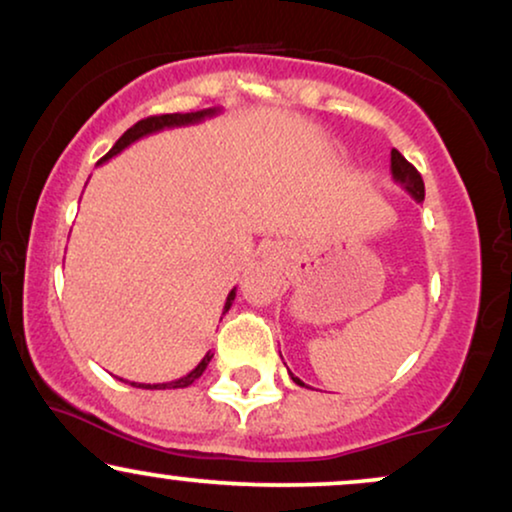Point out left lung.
I'll list each match as a JSON object with an SVG mask.
<instances>
[{
    "label": "left lung",
    "instance_id": "8db88e82",
    "mask_svg": "<svg viewBox=\"0 0 512 512\" xmlns=\"http://www.w3.org/2000/svg\"><path fill=\"white\" fill-rule=\"evenodd\" d=\"M391 177H394L396 184H401L405 191H408L417 202L424 200V181L422 174H419L415 167H412L408 160H405L396 149H391ZM291 375V373H289ZM291 380L305 387L303 380H298L296 375H291Z\"/></svg>",
    "mask_w": 512,
    "mask_h": 512
}]
</instances>
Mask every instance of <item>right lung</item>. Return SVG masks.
I'll use <instances>...</instances> for the list:
<instances>
[{
  "label": "right lung",
  "mask_w": 512,
  "mask_h": 512,
  "mask_svg": "<svg viewBox=\"0 0 512 512\" xmlns=\"http://www.w3.org/2000/svg\"><path fill=\"white\" fill-rule=\"evenodd\" d=\"M219 107H214V109H202V111H191V114H163V116H149V118H142V121H137L135 125H132L130 130H125L123 132V137L118 139V142L111 146V151L107 153V156H104L102 160H100V165L102 163H107L109 158H114V156H118V153H121L123 149H128L130 144H135L137 139H142V137H146V135H153V132H160V130H165V128H181V125H193V123H200V121H205V118H212V116H216L219 114ZM233 300H235V289L228 293V298H226V305H223V314H226L228 310H230V305H233ZM212 352H207L205 356H202V361L198 363V366H195L191 373L188 375H184V377H179V380H174V382H163V384H139V382H130L132 387H137V389H184V387H188V384H193L195 380H198V377L205 373V368H207V363L212 361Z\"/></svg>",
  "instance_id": "right-lung-1"
}]
</instances>
